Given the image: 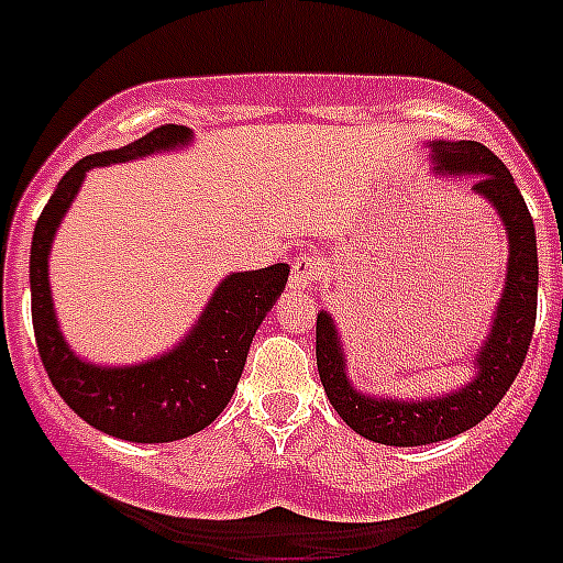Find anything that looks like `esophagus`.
<instances>
[{
  "label": "esophagus",
  "mask_w": 563,
  "mask_h": 563,
  "mask_svg": "<svg viewBox=\"0 0 563 563\" xmlns=\"http://www.w3.org/2000/svg\"><path fill=\"white\" fill-rule=\"evenodd\" d=\"M318 282V262L310 253H301V256L292 262V287L298 290H312V285Z\"/></svg>",
  "instance_id": "34e87169"
}]
</instances>
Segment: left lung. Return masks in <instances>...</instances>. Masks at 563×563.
Returning <instances> with one entry per match:
<instances>
[{"label": "left lung", "mask_w": 563, "mask_h": 563, "mask_svg": "<svg viewBox=\"0 0 563 563\" xmlns=\"http://www.w3.org/2000/svg\"><path fill=\"white\" fill-rule=\"evenodd\" d=\"M431 166L442 177H474L471 194L494 208L507 233V273L490 330L474 355V377L440 397H389L355 389L346 375V352L335 318L327 310L316 321L318 375L332 409L361 437L380 445H431L474 429L499 406L525 363L539 301V253L533 217L516 188L514 174L476 141H431Z\"/></svg>", "instance_id": "obj_1"}]
</instances>
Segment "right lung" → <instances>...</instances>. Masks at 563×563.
<instances>
[{"label": "right lung", "instance_id": "add662e5", "mask_svg": "<svg viewBox=\"0 0 563 563\" xmlns=\"http://www.w3.org/2000/svg\"><path fill=\"white\" fill-rule=\"evenodd\" d=\"M188 126L154 129L141 141L89 154L56 186L30 245V305L38 355L49 380L92 429L126 442H174L211 426L233 397L258 324L285 292L290 265L231 273L217 285L206 310L177 346L129 366H101L76 355L58 327L49 290V247L89 168L141 161L148 154L186 148Z\"/></svg>", "mask_w": 563, "mask_h": 563}]
</instances>
